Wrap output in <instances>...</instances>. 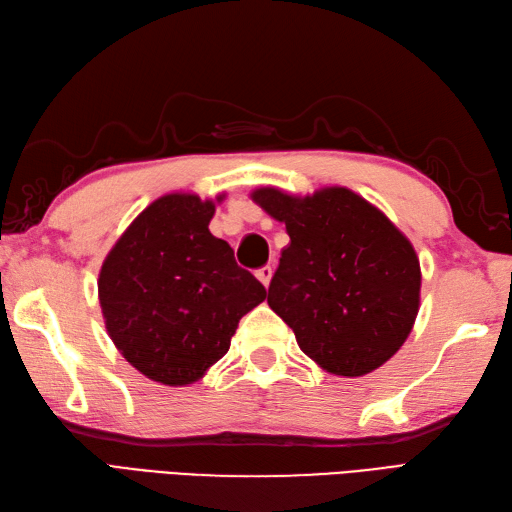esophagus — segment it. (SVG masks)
Masks as SVG:
<instances>
[{
    "label": "esophagus",
    "instance_id": "obj_1",
    "mask_svg": "<svg viewBox=\"0 0 512 512\" xmlns=\"http://www.w3.org/2000/svg\"><path fill=\"white\" fill-rule=\"evenodd\" d=\"M271 276H273V267H271V265H265V267H260V269L256 271V278H258L260 282H263L265 286H269Z\"/></svg>",
    "mask_w": 512,
    "mask_h": 512
}]
</instances>
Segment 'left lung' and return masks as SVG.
Returning <instances> with one entry per match:
<instances>
[{
	"label": "left lung",
	"mask_w": 512,
	"mask_h": 512,
	"mask_svg": "<svg viewBox=\"0 0 512 512\" xmlns=\"http://www.w3.org/2000/svg\"><path fill=\"white\" fill-rule=\"evenodd\" d=\"M252 199L291 236L267 304L295 332L299 350L334 376L358 378L384 365L419 313L415 247L345 186L306 197L263 186Z\"/></svg>",
	"instance_id": "left-lung-1"
}]
</instances>
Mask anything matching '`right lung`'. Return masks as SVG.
Segmentation results:
<instances>
[{
    "instance_id": "obj_1",
    "label": "right lung",
    "mask_w": 512,
    "mask_h": 512,
    "mask_svg": "<svg viewBox=\"0 0 512 512\" xmlns=\"http://www.w3.org/2000/svg\"><path fill=\"white\" fill-rule=\"evenodd\" d=\"M223 195L217 197L221 202ZM213 199L158 197L108 252L97 293L106 330L128 363L167 386L193 384L230 350L265 286L210 234Z\"/></svg>"
}]
</instances>
